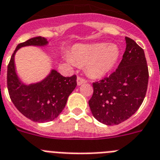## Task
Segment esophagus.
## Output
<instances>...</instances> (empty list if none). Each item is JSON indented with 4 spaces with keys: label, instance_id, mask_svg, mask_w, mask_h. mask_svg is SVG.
I'll return each instance as SVG.
<instances>
[{
    "label": "esophagus",
    "instance_id": "34e87169",
    "mask_svg": "<svg viewBox=\"0 0 160 160\" xmlns=\"http://www.w3.org/2000/svg\"><path fill=\"white\" fill-rule=\"evenodd\" d=\"M87 80L84 78H81V77H78L77 78V85H81L82 84H84V83H86Z\"/></svg>",
    "mask_w": 160,
    "mask_h": 160
}]
</instances>
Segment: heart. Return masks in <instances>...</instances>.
Here are the masks:
<instances>
[{
	"mask_svg": "<svg viewBox=\"0 0 160 160\" xmlns=\"http://www.w3.org/2000/svg\"><path fill=\"white\" fill-rule=\"evenodd\" d=\"M120 55L115 44L97 42L78 44L72 49V63L87 64L86 70L92 77H102L114 68Z\"/></svg>",
	"mask_w": 160,
	"mask_h": 160,
	"instance_id": "1",
	"label": "heart"
}]
</instances>
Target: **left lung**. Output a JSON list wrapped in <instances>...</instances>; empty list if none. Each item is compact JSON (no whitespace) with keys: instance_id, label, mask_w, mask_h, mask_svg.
<instances>
[{"instance_id":"1","label":"left lung","mask_w":160,"mask_h":160,"mask_svg":"<svg viewBox=\"0 0 160 160\" xmlns=\"http://www.w3.org/2000/svg\"><path fill=\"white\" fill-rule=\"evenodd\" d=\"M126 47L118 68L109 77L95 82L88 101L98 122L118 125L130 118L142 105L148 84V68L142 48L126 37Z\"/></svg>"}]
</instances>
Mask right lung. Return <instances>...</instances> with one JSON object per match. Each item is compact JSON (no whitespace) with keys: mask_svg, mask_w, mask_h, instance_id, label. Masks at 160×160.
<instances>
[{"mask_svg":"<svg viewBox=\"0 0 160 160\" xmlns=\"http://www.w3.org/2000/svg\"><path fill=\"white\" fill-rule=\"evenodd\" d=\"M47 38L38 36L18 45L7 69V85L9 97L21 113L33 122L43 123L55 119L64 109L69 95L76 87V76L64 77L55 69L43 80L26 84L16 72L14 57L20 48L28 46L43 47Z\"/></svg>","mask_w":160,"mask_h":160,"instance_id":"obj_1","label":"right lung"}]
</instances>
